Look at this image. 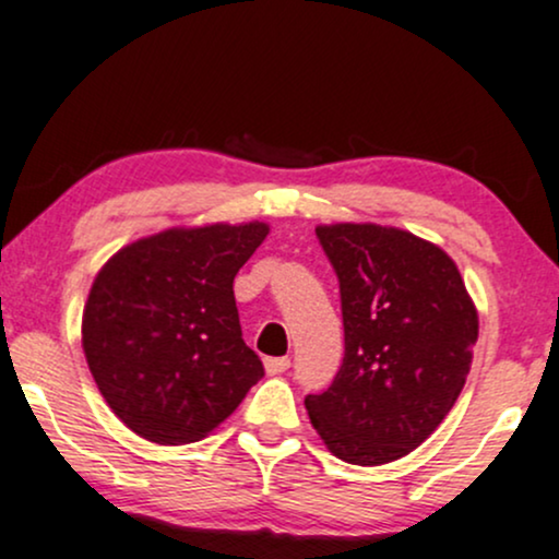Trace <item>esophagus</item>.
<instances>
[{
    "instance_id": "obj_1",
    "label": "esophagus",
    "mask_w": 559,
    "mask_h": 559,
    "mask_svg": "<svg viewBox=\"0 0 559 559\" xmlns=\"http://www.w3.org/2000/svg\"><path fill=\"white\" fill-rule=\"evenodd\" d=\"M264 366H266V373H285L287 369H290V358L287 356H277V358H266L264 360Z\"/></svg>"
}]
</instances>
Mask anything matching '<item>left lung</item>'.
Masks as SVG:
<instances>
[{
    "label": "left lung",
    "instance_id": "obj_1",
    "mask_svg": "<svg viewBox=\"0 0 559 559\" xmlns=\"http://www.w3.org/2000/svg\"><path fill=\"white\" fill-rule=\"evenodd\" d=\"M340 282L345 358L319 395L313 429L353 465L408 455L444 421L474 360L476 308L455 261L379 225L317 227Z\"/></svg>",
    "mask_w": 559,
    "mask_h": 559
}]
</instances>
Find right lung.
Instances as JSON below:
<instances>
[{
	"instance_id": "obj_1",
	"label": "right lung",
	"mask_w": 559,
	"mask_h": 559,
	"mask_svg": "<svg viewBox=\"0 0 559 559\" xmlns=\"http://www.w3.org/2000/svg\"><path fill=\"white\" fill-rule=\"evenodd\" d=\"M269 227L167 229L117 251L83 311V350L115 416L156 444L199 442L264 377L233 282Z\"/></svg>"
}]
</instances>
